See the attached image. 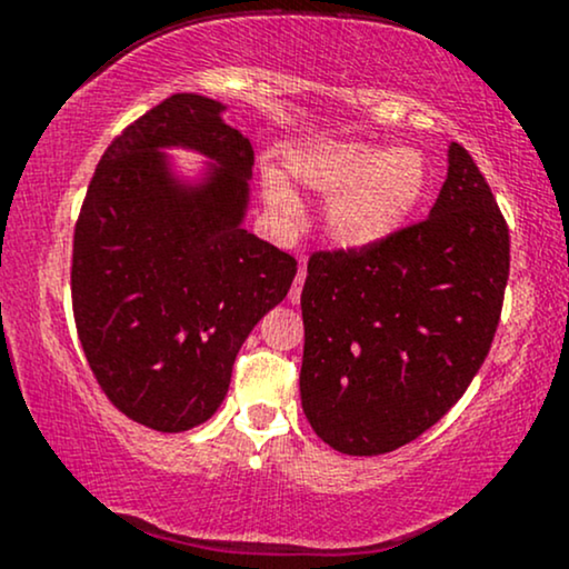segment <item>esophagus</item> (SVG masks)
Returning <instances> with one entry per match:
<instances>
[{
  "instance_id": "esophagus-1",
  "label": "esophagus",
  "mask_w": 569,
  "mask_h": 569,
  "mask_svg": "<svg viewBox=\"0 0 569 569\" xmlns=\"http://www.w3.org/2000/svg\"><path fill=\"white\" fill-rule=\"evenodd\" d=\"M305 278H307V267H305V262H302V264H299L297 278H293V286L289 289V302H291V305H299V299H302Z\"/></svg>"
}]
</instances>
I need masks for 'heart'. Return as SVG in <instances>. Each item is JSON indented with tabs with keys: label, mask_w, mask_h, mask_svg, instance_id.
I'll list each match as a JSON object with an SVG mask.
<instances>
[{
	"label": "heart",
	"mask_w": 569,
	"mask_h": 569,
	"mask_svg": "<svg viewBox=\"0 0 569 569\" xmlns=\"http://www.w3.org/2000/svg\"><path fill=\"white\" fill-rule=\"evenodd\" d=\"M289 173L329 198L323 230L342 251L382 246L415 217L428 192V160L415 147L326 139L293 149ZM262 198L280 221H293L302 211L297 192L278 171L262 173Z\"/></svg>",
	"instance_id": "b5f03b06"
}]
</instances>
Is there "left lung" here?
Here are the masks:
<instances>
[{
	"label": "left lung",
	"instance_id": "left-lung-1",
	"mask_svg": "<svg viewBox=\"0 0 569 569\" xmlns=\"http://www.w3.org/2000/svg\"><path fill=\"white\" fill-rule=\"evenodd\" d=\"M428 219L369 251H318L302 289V409L342 455L415 441L460 401L500 321L511 243L471 154L449 143Z\"/></svg>",
	"mask_w": 569,
	"mask_h": 569
}]
</instances>
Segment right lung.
<instances>
[{
    "label": "right lung",
    "mask_w": 569,
    "mask_h": 569,
    "mask_svg": "<svg viewBox=\"0 0 569 569\" xmlns=\"http://www.w3.org/2000/svg\"><path fill=\"white\" fill-rule=\"evenodd\" d=\"M224 103L176 93L109 143L71 253L84 358L122 415L160 433L206 422L230 388L240 345L297 276V259L243 230L251 141ZM209 160L200 182L166 148Z\"/></svg>",
    "instance_id": "right-lung-1"
}]
</instances>
